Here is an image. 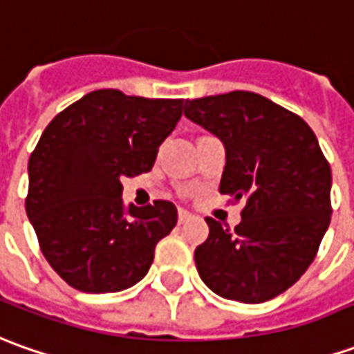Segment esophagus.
<instances>
[{"label": "esophagus", "instance_id": "1", "mask_svg": "<svg viewBox=\"0 0 354 354\" xmlns=\"http://www.w3.org/2000/svg\"><path fill=\"white\" fill-rule=\"evenodd\" d=\"M189 217H192V215L187 213L186 209H180V211H178V223H180V225H182V223H186V221H189Z\"/></svg>", "mask_w": 354, "mask_h": 354}]
</instances>
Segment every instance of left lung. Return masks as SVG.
I'll list each match as a JSON object with an SVG mask.
<instances>
[{
    "label": "left lung",
    "instance_id": "1",
    "mask_svg": "<svg viewBox=\"0 0 354 354\" xmlns=\"http://www.w3.org/2000/svg\"><path fill=\"white\" fill-rule=\"evenodd\" d=\"M184 114L225 145L221 194L246 201L234 230L205 218L199 277L228 300H271L310 268L331 221V170L318 139L302 118L248 91L186 100Z\"/></svg>",
    "mask_w": 354,
    "mask_h": 354
}]
</instances>
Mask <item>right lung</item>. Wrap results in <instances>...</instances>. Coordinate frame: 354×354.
Instances as JSON below:
<instances>
[{
  "label": "right lung",
  "instance_id": "1",
  "mask_svg": "<svg viewBox=\"0 0 354 354\" xmlns=\"http://www.w3.org/2000/svg\"><path fill=\"white\" fill-rule=\"evenodd\" d=\"M182 108L180 98L100 88L48 124L28 160L26 217L67 285L91 295L118 292L147 275L178 211L162 199L126 207L122 178L153 168Z\"/></svg>",
  "mask_w": 354,
  "mask_h": 354
}]
</instances>
